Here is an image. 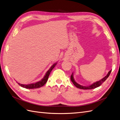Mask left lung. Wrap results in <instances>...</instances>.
Here are the masks:
<instances>
[{"mask_svg":"<svg viewBox=\"0 0 120 120\" xmlns=\"http://www.w3.org/2000/svg\"><path fill=\"white\" fill-rule=\"evenodd\" d=\"M111 71H112V70H111V71H109L107 75H106L104 78H103L102 79H101V80H100L99 81H98V82H94V83H93V84H92L91 85H90L89 86H81L80 85L78 84L77 82H76L75 81L74 79L73 73L72 74V75L71 76V80L72 82V83H74V85L76 87H77V88H78L79 89H83V90H90V89H95V88H97V87L100 86L109 77V76L110 75Z\"/></svg>","mask_w":120,"mask_h":120,"instance_id":"left-lung-1","label":"left lung"}]
</instances>
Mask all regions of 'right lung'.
Segmentation results:
<instances>
[{"mask_svg":"<svg viewBox=\"0 0 120 120\" xmlns=\"http://www.w3.org/2000/svg\"><path fill=\"white\" fill-rule=\"evenodd\" d=\"M56 64L57 63H56L54 64H53L52 66L50 67V68L49 69V70L46 72L45 77H43V78L41 79V81H40L35 83H30V84H28V85H23V84H21V83H18V84H19L20 86L23 87V88H26V89H37V88H41V87L42 86H44L45 84V83L47 81H48V79H49V77L50 75V72L52 71V69L55 67Z\"/></svg>","mask_w":120,"mask_h":120,"instance_id":"1","label":"right lung"}]
</instances>
